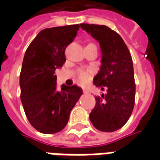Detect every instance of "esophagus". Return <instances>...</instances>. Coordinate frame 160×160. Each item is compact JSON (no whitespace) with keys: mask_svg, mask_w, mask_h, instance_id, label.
<instances>
[{"mask_svg":"<svg viewBox=\"0 0 160 160\" xmlns=\"http://www.w3.org/2000/svg\"><path fill=\"white\" fill-rule=\"evenodd\" d=\"M83 92H84V93H89V90H88L87 89H83Z\"/></svg>","mask_w":160,"mask_h":160,"instance_id":"esophagus-1","label":"esophagus"}]
</instances>
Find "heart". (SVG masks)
Listing matches in <instances>:
<instances>
[{"mask_svg": "<svg viewBox=\"0 0 160 160\" xmlns=\"http://www.w3.org/2000/svg\"><path fill=\"white\" fill-rule=\"evenodd\" d=\"M92 71L91 70H82L80 69L77 71V78L80 82L86 83L90 79Z\"/></svg>", "mask_w": 160, "mask_h": 160, "instance_id": "heart-1", "label": "heart"}]
</instances>
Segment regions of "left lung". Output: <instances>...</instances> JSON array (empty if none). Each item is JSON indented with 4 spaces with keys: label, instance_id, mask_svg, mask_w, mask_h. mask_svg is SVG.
Masks as SVG:
<instances>
[{
    "label": "left lung",
    "instance_id": "1",
    "mask_svg": "<svg viewBox=\"0 0 160 160\" xmlns=\"http://www.w3.org/2000/svg\"><path fill=\"white\" fill-rule=\"evenodd\" d=\"M80 27L99 42L102 65L93 84L107 92L94 97L96 104L89 119L101 132H115L127 123L134 108L136 84L132 56L120 35L107 26L80 24Z\"/></svg>",
    "mask_w": 160,
    "mask_h": 160
}]
</instances>
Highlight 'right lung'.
Masks as SVG:
<instances>
[{"mask_svg": "<svg viewBox=\"0 0 160 160\" xmlns=\"http://www.w3.org/2000/svg\"><path fill=\"white\" fill-rule=\"evenodd\" d=\"M80 24L40 31L24 54L19 76L20 99L28 122L44 134L61 132L82 94L76 85L57 89L56 69L66 62L65 50L73 42Z\"/></svg>", "mask_w": 160, "mask_h": 160, "instance_id": "right-lung-1", "label": "right lung"}]
</instances>
